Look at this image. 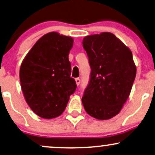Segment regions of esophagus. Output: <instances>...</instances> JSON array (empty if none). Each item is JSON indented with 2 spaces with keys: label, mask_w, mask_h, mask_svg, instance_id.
Masks as SVG:
<instances>
[{
  "label": "esophagus",
  "mask_w": 155,
  "mask_h": 155,
  "mask_svg": "<svg viewBox=\"0 0 155 155\" xmlns=\"http://www.w3.org/2000/svg\"><path fill=\"white\" fill-rule=\"evenodd\" d=\"M75 81H76V84L79 86L80 84V82H81V80H80L79 78H76V79H75Z\"/></svg>",
  "instance_id": "obj_1"
}]
</instances>
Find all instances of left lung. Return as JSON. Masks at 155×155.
<instances>
[{
  "label": "left lung",
  "instance_id": "8db88e82",
  "mask_svg": "<svg viewBox=\"0 0 155 155\" xmlns=\"http://www.w3.org/2000/svg\"><path fill=\"white\" fill-rule=\"evenodd\" d=\"M82 44L91 73L81 101L89 115L107 120L118 114L131 93L137 74L133 55L110 32L85 37Z\"/></svg>",
  "mask_w": 155,
  "mask_h": 155
}]
</instances>
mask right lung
Masks as SVG:
<instances>
[{"instance_id": "right-lung-1", "label": "right lung", "mask_w": 155, "mask_h": 155, "mask_svg": "<svg viewBox=\"0 0 155 155\" xmlns=\"http://www.w3.org/2000/svg\"><path fill=\"white\" fill-rule=\"evenodd\" d=\"M73 42L70 37L48 33L37 40L21 63L22 92L32 111L41 118H54L62 114L76 91L68 60Z\"/></svg>"}]
</instances>
